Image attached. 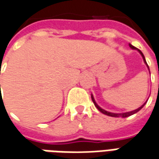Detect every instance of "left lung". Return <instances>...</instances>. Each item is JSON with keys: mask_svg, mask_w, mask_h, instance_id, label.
<instances>
[{"mask_svg": "<svg viewBox=\"0 0 159 159\" xmlns=\"http://www.w3.org/2000/svg\"><path fill=\"white\" fill-rule=\"evenodd\" d=\"M129 48H132V49H135V50H138L139 52V54L142 56V57H143V61H144V63L146 64V66H147V68H148V70H149V66H148L147 64V62H146V60H145V58H144V56H143V54L142 52H141V50H139V48H135L134 46H132L130 43L129 44ZM149 71H150V70H149ZM91 99H92V101H93L94 102V104H95V106L97 107L98 108V110L100 112H102V114H104V115H107V116H112V117H127V116H131V115H133V114H136L137 112H139L142 108H143L144 105H145V103L147 102V101L146 102H144L143 103V105L142 106H140L139 108H138L137 110H134V111H129V112H124V113H113V112H110V111H105V110H103V109H102L101 107L99 106L98 105V103H97V102L95 101V98H94L93 97V95L91 94Z\"/></svg>", "mask_w": 159, "mask_h": 159, "instance_id": "1", "label": "left lung"}]
</instances>
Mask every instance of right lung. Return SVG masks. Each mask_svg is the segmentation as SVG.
Instances as JSON below:
<instances>
[{
    "label": "right lung",
    "mask_w": 159,
    "mask_h": 159,
    "mask_svg": "<svg viewBox=\"0 0 159 159\" xmlns=\"http://www.w3.org/2000/svg\"><path fill=\"white\" fill-rule=\"evenodd\" d=\"M0 86H1V85H0Z\"/></svg>",
    "instance_id": "1"
}]
</instances>
